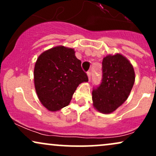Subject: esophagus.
<instances>
[{
  "instance_id": "obj_1",
  "label": "esophagus",
  "mask_w": 156,
  "mask_h": 156,
  "mask_svg": "<svg viewBox=\"0 0 156 156\" xmlns=\"http://www.w3.org/2000/svg\"><path fill=\"white\" fill-rule=\"evenodd\" d=\"M87 76H88L89 80H90V79H91V72H87Z\"/></svg>"
}]
</instances>
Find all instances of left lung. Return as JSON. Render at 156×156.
Segmentation results:
<instances>
[{
    "label": "left lung",
    "instance_id": "obj_1",
    "mask_svg": "<svg viewBox=\"0 0 156 156\" xmlns=\"http://www.w3.org/2000/svg\"><path fill=\"white\" fill-rule=\"evenodd\" d=\"M103 79L92 91V104L98 112L108 114L128 99L135 82V72L130 61L121 53L109 54L103 59Z\"/></svg>",
    "mask_w": 156,
    "mask_h": 156
}]
</instances>
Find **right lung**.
I'll list each match as a JSON object with an SVG mask.
<instances>
[{
	"label": "right lung",
	"mask_w": 156,
	"mask_h": 156,
	"mask_svg": "<svg viewBox=\"0 0 156 156\" xmlns=\"http://www.w3.org/2000/svg\"><path fill=\"white\" fill-rule=\"evenodd\" d=\"M73 48L55 46L41 53L34 69V87L39 101L50 112L69 104L77 87L88 81Z\"/></svg>",
	"instance_id": "add662e5"
}]
</instances>
